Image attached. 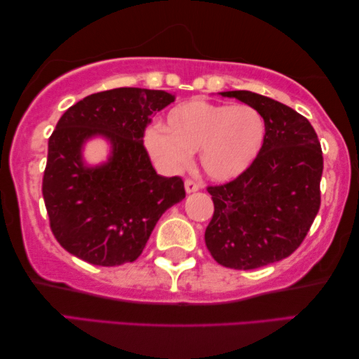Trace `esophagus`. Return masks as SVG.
<instances>
[{
	"mask_svg": "<svg viewBox=\"0 0 359 359\" xmlns=\"http://www.w3.org/2000/svg\"><path fill=\"white\" fill-rule=\"evenodd\" d=\"M184 187H186V192H187V194H191V192H196V191L201 189V184H198L196 180L187 178V180H186V183H184Z\"/></svg>",
	"mask_w": 359,
	"mask_h": 359,
	"instance_id": "obj_1",
	"label": "esophagus"
}]
</instances>
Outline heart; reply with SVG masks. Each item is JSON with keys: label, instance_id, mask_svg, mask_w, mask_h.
Returning a JSON list of instances; mask_svg holds the SVG:
<instances>
[{"label": "heart", "instance_id": "obj_1", "mask_svg": "<svg viewBox=\"0 0 359 359\" xmlns=\"http://www.w3.org/2000/svg\"><path fill=\"white\" fill-rule=\"evenodd\" d=\"M264 133V121L255 108L191 100L170 111L167 128L148 130L146 146L165 172H181L189 165L191 152L198 151L203 173L229 181L255 162Z\"/></svg>", "mask_w": 359, "mask_h": 359}]
</instances>
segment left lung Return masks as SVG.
<instances>
[{
  "label": "left lung",
  "instance_id": "obj_1",
  "mask_svg": "<svg viewBox=\"0 0 359 359\" xmlns=\"http://www.w3.org/2000/svg\"><path fill=\"white\" fill-rule=\"evenodd\" d=\"M262 116V148L226 184L208 186L215 213L205 243L221 266L251 270L292 255L320 210L323 152L312 124L286 104L248 90L221 92Z\"/></svg>",
  "mask_w": 359,
  "mask_h": 359
}]
</instances>
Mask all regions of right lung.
<instances>
[{
	"mask_svg": "<svg viewBox=\"0 0 359 359\" xmlns=\"http://www.w3.org/2000/svg\"><path fill=\"white\" fill-rule=\"evenodd\" d=\"M172 102L168 92L121 87L92 93L57 122L43 197L52 233L73 256L103 267L133 262L158 218L186 197L183 180L157 175L143 144L152 116ZM95 134L110 140L111 156L86 168L81 144Z\"/></svg>",
	"mask_w": 359,
	"mask_h": 359,
	"instance_id": "add662e5",
	"label": "right lung"
}]
</instances>
